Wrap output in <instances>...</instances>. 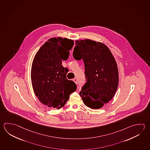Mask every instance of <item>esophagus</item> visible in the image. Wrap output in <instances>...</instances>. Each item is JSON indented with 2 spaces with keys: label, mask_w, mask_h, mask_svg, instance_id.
<instances>
[{
  "label": "esophagus",
  "mask_w": 150,
  "mask_h": 150,
  "mask_svg": "<svg viewBox=\"0 0 150 150\" xmlns=\"http://www.w3.org/2000/svg\"><path fill=\"white\" fill-rule=\"evenodd\" d=\"M74 82H75L76 84H77V79L76 78H74L73 79Z\"/></svg>",
  "instance_id": "esophagus-1"
}]
</instances>
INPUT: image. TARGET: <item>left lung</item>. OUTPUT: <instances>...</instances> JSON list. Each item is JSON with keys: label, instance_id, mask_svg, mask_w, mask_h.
<instances>
[{"label": "left lung", "instance_id": "1", "mask_svg": "<svg viewBox=\"0 0 150 150\" xmlns=\"http://www.w3.org/2000/svg\"><path fill=\"white\" fill-rule=\"evenodd\" d=\"M74 58L83 59L86 83L79 95L87 107L98 109L112 99L118 86L116 60L107 45L89 39L76 41Z\"/></svg>", "mask_w": 150, "mask_h": 150}]
</instances>
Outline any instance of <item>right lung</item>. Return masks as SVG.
<instances>
[{
  "mask_svg": "<svg viewBox=\"0 0 150 150\" xmlns=\"http://www.w3.org/2000/svg\"><path fill=\"white\" fill-rule=\"evenodd\" d=\"M73 40L60 37L48 40L40 48L32 65V84L40 101L59 109L76 90V84L66 79L68 69L62 66L74 45Z\"/></svg>",
  "mask_w": 150,
  "mask_h": 150,
  "instance_id": "1",
  "label": "right lung"
}]
</instances>
